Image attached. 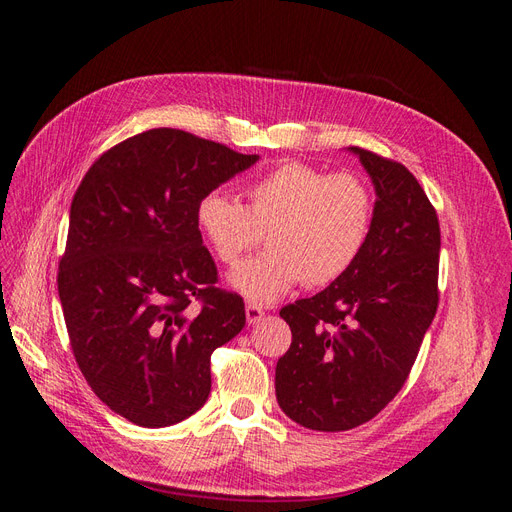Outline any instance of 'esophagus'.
Here are the masks:
<instances>
[{"mask_svg":"<svg viewBox=\"0 0 512 512\" xmlns=\"http://www.w3.org/2000/svg\"><path fill=\"white\" fill-rule=\"evenodd\" d=\"M245 318L250 324H256L260 322L262 318H265V309H262L260 305H254V303H247L245 305Z\"/></svg>","mask_w":512,"mask_h":512,"instance_id":"34e87169","label":"esophagus"}]
</instances>
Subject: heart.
<instances>
[{
	"label": "heart",
	"instance_id": "1",
	"mask_svg": "<svg viewBox=\"0 0 512 512\" xmlns=\"http://www.w3.org/2000/svg\"><path fill=\"white\" fill-rule=\"evenodd\" d=\"M247 205L213 190L198 200L196 224L222 265L267 239L228 282L247 301L269 305L299 282L327 286L361 256L374 222V194L363 177L284 162L254 179Z\"/></svg>",
	"mask_w": 512,
	"mask_h": 512
}]
</instances>
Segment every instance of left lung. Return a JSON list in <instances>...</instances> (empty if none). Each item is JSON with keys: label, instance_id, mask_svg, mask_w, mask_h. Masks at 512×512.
Returning a JSON list of instances; mask_svg holds the SVG:
<instances>
[{"label": "left lung", "instance_id": "1", "mask_svg": "<svg viewBox=\"0 0 512 512\" xmlns=\"http://www.w3.org/2000/svg\"><path fill=\"white\" fill-rule=\"evenodd\" d=\"M348 151L376 190L369 239L339 280L280 312L292 344L275 367L277 404L316 431L354 429L389 404L438 309L436 209L404 164Z\"/></svg>", "mask_w": 512, "mask_h": 512}]
</instances>
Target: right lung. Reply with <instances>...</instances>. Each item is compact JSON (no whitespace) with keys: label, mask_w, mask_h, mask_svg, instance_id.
<instances>
[{"label":"right lung","mask_w":512,"mask_h":512,"mask_svg":"<svg viewBox=\"0 0 512 512\" xmlns=\"http://www.w3.org/2000/svg\"><path fill=\"white\" fill-rule=\"evenodd\" d=\"M256 162L156 128L104 151L72 198L57 273L70 346L91 391L138 427L203 408L213 350L245 327L243 299L215 286L196 207Z\"/></svg>","instance_id":"add662e5"}]
</instances>
